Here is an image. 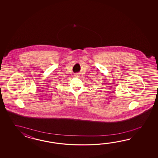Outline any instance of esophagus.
I'll return each instance as SVG.
<instances>
[{
  "label": "esophagus",
  "instance_id": "34e87169",
  "mask_svg": "<svg viewBox=\"0 0 158 158\" xmlns=\"http://www.w3.org/2000/svg\"><path fill=\"white\" fill-rule=\"evenodd\" d=\"M79 76H80L79 73H75V74H74V76H75V77H78Z\"/></svg>",
  "mask_w": 158,
  "mask_h": 158
}]
</instances>
